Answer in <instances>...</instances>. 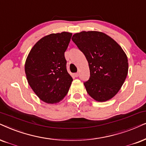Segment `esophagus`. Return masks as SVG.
Segmentation results:
<instances>
[{
  "label": "esophagus",
  "mask_w": 146,
  "mask_h": 146,
  "mask_svg": "<svg viewBox=\"0 0 146 146\" xmlns=\"http://www.w3.org/2000/svg\"><path fill=\"white\" fill-rule=\"evenodd\" d=\"M79 73H75V74H74V75H75V76L76 77H78V76H79Z\"/></svg>",
  "instance_id": "esophagus-1"
}]
</instances>
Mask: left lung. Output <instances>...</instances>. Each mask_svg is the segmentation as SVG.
<instances>
[{"label": "left lung", "instance_id": "obj_1", "mask_svg": "<svg viewBox=\"0 0 146 146\" xmlns=\"http://www.w3.org/2000/svg\"><path fill=\"white\" fill-rule=\"evenodd\" d=\"M72 40L89 64L90 79L84 83L88 94L98 102L111 99L128 73V60L122 48L110 36L96 31L77 33Z\"/></svg>", "mask_w": 146, "mask_h": 146}]
</instances>
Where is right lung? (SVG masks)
<instances>
[{
	"label": "right lung",
	"instance_id": "1",
	"mask_svg": "<svg viewBox=\"0 0 146 146\" xmlns=\"http://www.w3.org/2000/svg\"><path fill=\"white\" fill-rule=\"evenodd\" d=\"M71 36V33L65 32L44 36L34 46L25 61L29 85L40 100L48 104L63 99L73 82L64 57Z\"/></svg>",
	"mask_w": 146,
	"mask_h": 146
}]
</instances>
